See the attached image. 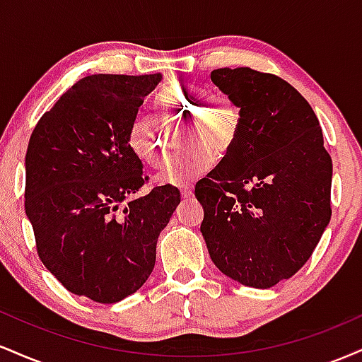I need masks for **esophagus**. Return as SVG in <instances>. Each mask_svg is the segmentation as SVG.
Listing matches in <instances>:
<instances>
[{"mask_svg":"<svg viewBox=\"0 0 362 362\" xmlns=\"http://www.w3.org/2000/svg\"><path fill=\"white\" fill-rule=\"evenodd\" d=\"M192 194H194V190H192V187H190V185H182L180 187V195L184 199L192 197Z\"/></svg>","mask_w":362,"mask_h":362,"instance_id":"1","label":"esophagus"}]
</instances>
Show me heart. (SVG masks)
<instances>
[{
	"mask_svg": "<svg viewBox=\"0 0 362 362\" xmlns=\"http://www.w3.org/2000/svg\"><path fill=\"white\" fill-rule=\"evenodd\" d=\"M158 110L165 122L187 119L185 141L195 146L173 161L161 173L167 184H184L202 175L213 165V153L223 156L235 143L240 127L238 107L228 97L206 86L185 83L170 88L158 100ZM127 144L136 156L153 168L168 161V134L155 117L139 114L127 131Z\"/></svg>",
	"mask_w": 362,
	"mask_h": 362,
	"instance_id": "heart-1",
	"label": "heart"
}]
</instances>
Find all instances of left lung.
Listing matches in <instances>:
<instances>
[{
	"instance_id": "left-lung-1",
	"label": "left lung",
	"mask_w": 362,
	"mask_h": 362,
	"mask_svg": "<svg viewBox=\"0 0 362 362\" xmlns=\"http://www.w3.org/2000/svg\"><path fill=\"white\" fill-rule=\"evenodd\" d=\"M211 80L240 109L235 143L195 185L211 260L267 289L296 274L330 223L332 158L310 103L288 81L250 68Z\"/></svg>"
}]
</instances>
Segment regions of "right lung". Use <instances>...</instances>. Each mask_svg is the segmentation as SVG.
Masks as SVG:
<instances>
[{
    "mask_svg": "<svg viewBox=\"0 0 362 362\" xmlns=\"http://www.w3.org/2000/svg\"><path fill=\"white\" fill-rule=\"evenodd\" d=\"M161 74H91L66 91L32 132L25 213L47 271L78 296L117 303L136 293L180 192L136 195L148 182L127 131Z\"/></svg>",
    "mask_w": 362,
    "mask_h": 362,
    "instance_id": "obj_1",
    "label": "right lung"
}]
</instances>
